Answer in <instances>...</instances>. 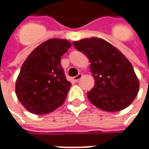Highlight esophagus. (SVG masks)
<instances>
[{
    "instance_id": "34e87169",
    "label": "esophagus",
    "mask_w": 149,
    "mask_h": 149,
    "mask_svg": "<svg viewBox=\"0 0 149 149\" xmlns=\"http://www.w3.org/2000/svg\"><path fill=\"white\" fill-rule=\"evenodd\" d=\"M81 77H82V74H79L78 75L74 76V77H73V80H74V81H75V82H77V81H79V79Z\"/></svg>"
}]
</instances>
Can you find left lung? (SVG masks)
Segmentation results:
<instances>
[{"label":"left lung","mask_w":149,"mask_h":149,"mask_svg":"<svg viewBox=\"0 0 149 149\" xmlns=\"http://www.w3.org/2000/svg\"><path fill=\"white\" fill-rule=\"evenodd\" d=\"M73 45L90 62L95 83L87 93L89 101L107 112L120 111L130 105L139 93V81L129 60L101 38L82 39Z\"/></svg>","instance_id":"1"}]
</instances>
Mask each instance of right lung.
Here are the masks:
<instances>
[{
    "instance_id": "right-lung-1",
    "label": "right lung",
    "mask_w": 149,
    "mask_h": 149,
    "mask_svg": "<svg viewBox=\"0 0 149 149\" xmlns=\"http://www.w3.org/2000/svg\"><path fill=\"white\" fill-rule=\"evenodd\" d=\"M71 46L65 39H49L32 51L21 66L15 94L29 112L45 114L61 106L71 86L60 65Z\"/></svg>"
}]
</instances>
